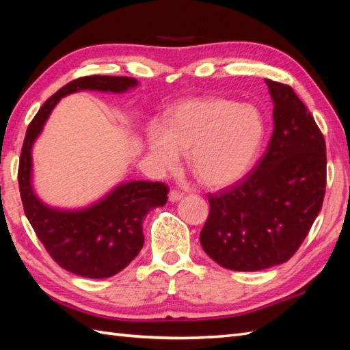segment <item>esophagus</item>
Returning a JSON list of instances; mask_svg holds the SVG:
<instances>
[{
	"label": "esophagus",
	"mask_w": 350,
	"mask_h": 350,
	"mask_svg": "<svg viewBox=\"0 0 350 350\" xmlns=\"http://www.w3.org/2000/svg\"><path fill=\"white\" fill-rule=\"evenodd\" d=\"M168 198H170V202L176 203V202H180V200L183 198V194H182V192H179V191H170Z\"/></svg>",
	"instance_id": "esophagus-1"
}]
</instances>
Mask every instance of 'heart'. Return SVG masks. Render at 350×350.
<instances>
[{
	"label": "heart",
	"mask_w": 350,
	"mask_h": 350,
	"mask_svg": "<svg viewBox=\"0 0 350 350\" xmlns=\"http://www.w3.org/2000/svg\"><path fill=\"white\" fill-rule=\"evenodd\" d=\"M265 135V120L250 103L189 99L179 103L163 124L147 132L148 158L159 171L174 168L188 150L189 168L206 187H228L247 174Z\"/></svg>",
	"instance_id": "1"
}]
</instances>
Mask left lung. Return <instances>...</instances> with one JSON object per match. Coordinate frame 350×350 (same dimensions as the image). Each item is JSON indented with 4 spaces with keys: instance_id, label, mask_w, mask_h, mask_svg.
<instances>
[{
    "instance_id": "left-lung-1",
    "label": "left lung",
    "mask_w": 350,
    "mask_h": 350,
    "mask_svg": "<svg viewBox=\"0 0 350 350\" xmlns=\"http://www.w3.org/2000/svg\"><path fill=\"white\" fill-rule=\"evenodd\" d=\"M273 102V132L243 179L209 194L200 233L204 252L226 269L256 272L287 262L322 209L326 147L313 116L292 87L265 79Z\"/></svg>"
}]
</instances>
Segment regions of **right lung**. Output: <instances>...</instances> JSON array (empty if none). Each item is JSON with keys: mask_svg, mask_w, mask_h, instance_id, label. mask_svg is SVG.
Returning a JSON list of instances; mask_svg holds the SVG:
<instances>
[{"mask_svg": "<svg viewBox=\"0 0 350 350\" xmlns=\"http://www.w3.org/2000/svg\"><path fill=\"white\" fill-rule=\"evenodd\" d=\"M137 85L138 81L128 77L93 75L72 81L43 103L22 146L18 180L29 224L63 269L85 278L113 277L138 256L144 243L143 218L167 203L168 188L161 182H122L87 207H51L33 188V146L52 109L66 96L84 90L124 93Z\"/></svg>", "mask_w": 350, "mask_h": 350, "instance_id": "add662e5", "label": "right lung"}]
</instances>
